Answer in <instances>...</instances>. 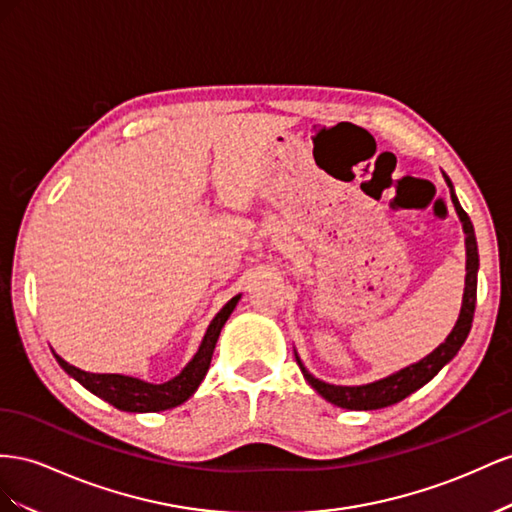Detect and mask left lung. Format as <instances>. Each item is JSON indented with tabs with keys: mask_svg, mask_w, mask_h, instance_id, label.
Here are the masks:
<instances>
[{
	"mask_svg": "<svg viewBox=\"0 0 512 512\" xmlns=\"http://www.w3.org/2000/svg\"><path fill=\"white\" fill-rule=\"evenodd\" d=\"M448 188H450V197L452 203H455L457 214L463 223L465 231V248H467V274H465V294H463V306H461V315L457 319L455 328L448 334V339L431 352L427 358H422L420 362L412 364V367H405L399 373H394L390 377L379 379V382L367 384V386H332L326 382H319L309 371L302 367V362L298 360L302 375L309 382L321 397L326 401L345 407V410H379V407H388L403 401L405 397H410L412 392L425 386L427 382L442 371L446 362L457 356L461 345L465 343L467 334L472 330V321H474V311H476V285H478V246H476V236H474V225L470 221V216L461 208V203L457 195L452 193V184L448 180V175H444Z\"/></svg>",
	"mask_w": 512,
	"mask_h": 512,
	"instance_id": "8db88e82",
	"label": "left lung"
}]
</instances>
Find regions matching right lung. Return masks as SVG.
Here are the masks:
<instances>
[{"label":"right lung","instance_id":"1","mask_svg":"<svg viewBox=\"0 0 512 512\" xmlns=\"http://www.w3.org/2000/svg\"><path fill=\"white\" fill-rule=\"evenodd\" d=\"M238 300H240V296L231 298L223 306L221 313L212 319V324L206 332V337H203L195 358L186 364L184 371L178 377L169 379V382H165V384H148V382H141V379H137V377H128V375L87 373V371L72 367V364H68L57 354H55V360L60 362V367L68 375L75 377L79 384H83L87 390L94 392L96 397L105 399L113 407H118V410H124V412L169 410V407L180 405L188 397H191V394L199 388L201 379L206 377V373L210 369L214 347L218 341V334H221L231 311L236 309Z\"/></svg>","mask_w":512,"mask_h":512}]
</instances>
